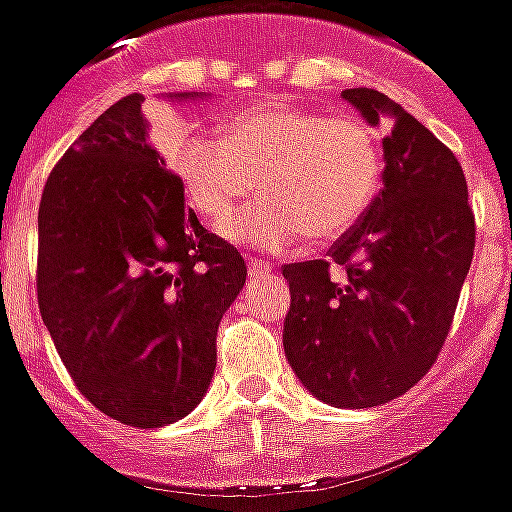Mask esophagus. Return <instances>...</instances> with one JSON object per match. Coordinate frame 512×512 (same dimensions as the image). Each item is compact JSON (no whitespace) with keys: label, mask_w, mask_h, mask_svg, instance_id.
<instances>
[{"label":"esophagus","mask_w":512,"mask_h":512,"mask_svg":"<svg viewBox=\"0 0 512 512\" xmlns=\"http://www.w3.org/2000/svg\"><path fill=\"white\" fill-rule=\"evenodd\" d=\"M246 271H249V277H263V274L271 271V266H268L266 260H249V263H246Z\"/></svg>","instance_id":"obj_1"}]
</instances>
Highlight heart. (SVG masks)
Masks as SVG:
<instances>
[{
	"label": "heart",
	"mask_w": 512,
	"mask_h": 512,
	"mask_svg": "<svg viewBox=\"0 0 512 512\" xmlns=\"http://www.w3.org/2000/svg\"><path fill=\"white\" fill-rule=\"evenodd\" d=\"M161 156L191 208L222 224L257 191L266 197L224 233L257 249H282L299 235L332 241L348 233L381 189L384 156L373 128L315 109H257L219 136L167 131Z\"/></svg>",
	"instance_id": "b5f03b06"
}]
</instances>
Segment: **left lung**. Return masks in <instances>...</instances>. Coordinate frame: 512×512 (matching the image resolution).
I'll return each mask as SVG.
<instances>
[{
  "label": "left lung",
  "mask_w": 512,
  "mask_h": 512,
  "mask_svg": "<svg viewBox=\"0 0 512 512\" xmlns=\"http://www.w3.org/2000/svg\"><path fill=\"white\" fill-rule=\"evenodd\" d=\"M343 98L386 128L384 189L329 260L282 268V345L318 400L370 408L408 392L436 362L472 266L474 213L458 158L417 117L367 87Z\"/></svg>",
  "instance_id": "1"
}]
</instances>
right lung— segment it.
Masks as SVG:
<instances>
[{
    "label": "right lung",
    "mask_w": 512,
    "mask_h": 512,
    "mask_svg": "<svg viewBox=\"0 0 512 512\" xmlns=\"http://www.w3.org/2000/svg\"><path fill=\"white\" fill-rule=\"evenodd\" d=\"M142 101L134 93L109 106L51 169L38 304L76 389L123 425L161 428L208 392L216 329L246 263L186 208L147 139Z\"/></svg>",
    "instance_id": "obj_1"
}]
</instances>
